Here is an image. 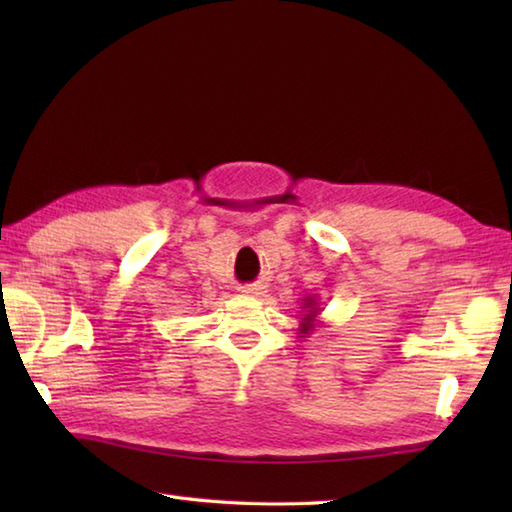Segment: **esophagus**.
Masks as SVG:
<instances>
[{
    "mask_svg": "<svg viewBox=\"0 0 512 512\" xmlns=\"http://www.w3.org/2000/svg\"><path fill=\"white\" fill-rule=\"evenodd\" d=\"M244 295H262V286H244Z\"/></svg>",
    "mask_w": 512,
    "mask_h": 512,
    "instance_id": "esophagus-1",
    "label": "esophagus"
}]
</instances>
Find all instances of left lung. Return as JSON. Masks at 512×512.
Wrapping results in <instances>:
<instances>
[{"label":"left lung","instance_id":"obj_1","mask_svg":"<svg viewBox=\"0 0 512 512\" xmlns=\"http://www.w3.org/2000/svg\"><path fill=\"white\" fill-rule=\"evenodd\" d=\"M301 310H303V314H299V317H301V323H299V334L301 336H299V339H306V336L312 334L314 328L319 325V314H321L323 308H319L317 297L308 295V297L301 299Z\"/></svg>","mask_w":512,"mask_h":512}]
</instances>
